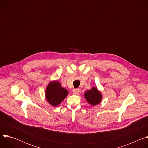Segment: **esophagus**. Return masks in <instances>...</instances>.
I'll use <instances>...</instances> for the list:
<instances>
[{"instance_id":"obj_1","label":"esophagus","mask_w":148,"mask_h":148,"mask_svg":"<svg viewBox=\"0 0 148 148\" xmlns=\"http://www.w3.org/2000/svg\"><path fill=\"white\" fill-rule=\"evenodd\" d=\"M73 94H79V89H78V88L73 89Z\"/></svg>"}]
</instances>
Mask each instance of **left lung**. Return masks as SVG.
<instances>
[{"instance_id":"1","label":"left lung","mask_w":148,"mask_h":148,"mask_svg":"<svg viewBox=\"0 0 148 148\" xmlns=\"http://www.w3.org/2000/svg\"><path fill=\"white\" fill-rule=\"evenodd\" d=\"M87 102L93 106L99 103L102 100V95L97 88L92 87L90 90L87 91L84 94Z\"/></svg>"}]
</instances>
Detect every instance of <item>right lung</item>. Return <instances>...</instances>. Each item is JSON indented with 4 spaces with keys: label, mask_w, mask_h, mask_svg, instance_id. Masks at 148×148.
Returning a JSON list of instances; mask_svg holds the SVG:
<instances>
[{
    "label": "right lung",
    "mask_w": 148,
    "mask_h": 148,
    "mask_svg": "<svg viewBox=\"0 0 148 148\" xmlns=\"http://www.w3.org/2000/svg\"><path fill=\"white\" fill-rule=\"evenodd\" d=\"M69 94L68 91L62 87L57 81L50 82L46 90V98L48 102L53 107L59 105Z\"/></svg>",
    "instance_id": "obj_1"
}]
</instances>
